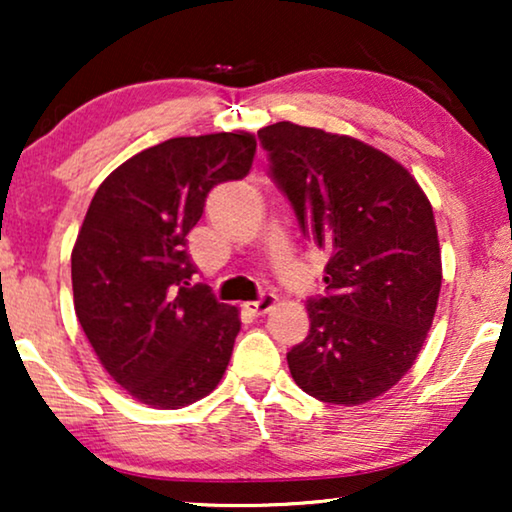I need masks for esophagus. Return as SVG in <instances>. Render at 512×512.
<instances>
[{
    "mask_svg": "<svg viewBox=\"0 0 512 512\" xmlns=\"http://www.w3.org/2000/svg\"><path fill=\"white\" fill-rule=\"evenodd\" d=\"M277 303V296L275 293H270V291H263L261 296H258L256 300H251V303H247V310L249 312H254V314H265L270 310L272 305Z\"/></svg>",
    "mask_w": 512,
    "mask_h": 512,
    "instance_id": "1",
    "label": "esophagus"
}]
</instances>
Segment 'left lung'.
Here are the masks:
<instances>
[{
  "label": "left lung",
  "mask_w": 512,
  "mask_h": 512,
  "mask_svg": "<svg viewBox=\"0 0 512 512\" xmlns=\"http://www.w3.org/2000/svg\"><path fill=\"white\" fill-rule=\"evenodd\" d=\"M258 139L303 235L328 256L326 293L307 300L310 333L286 354L293 380L324 403L373 401L412 368L436 314L431 202L403 165L359 139L291 121Z\"/></svg>",
  "instance_id": "obj_1"
}]
</instances>
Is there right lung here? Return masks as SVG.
<instances>
[{
  "instance_id": "right-lung-1",
  "label": "right lung",
  "mask_w": 512,
  "mask_h": 512,
  "mask_svg": "<svg viewBox=\"0 0 512 512\" xmlns=\"http://www.w3.org/2000/svg\"><path fill=\"white\" fill-rule=\"evenodd\" d=\"M249 132L174 137L116 167L97 188L72 251L74 310L107 373L139 403L177 410L226 373L237 307L193 284L188 233L209 191L247 177Z\"/></svg>"
}]
</instances>
